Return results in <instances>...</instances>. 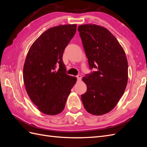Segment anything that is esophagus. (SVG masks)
Wrapping results in <instances>:
<instances>
[{"instance_id":"34e87169","label":"esophagus","mask_w":147,"mask_h":147,"mask_svg":"<svg viewBox=\"0 0 147 147\" xmlns=\"http://www.w3.org/2000/svg\"><path fill=\"white\" fill-rule=\"evenodd\" d=\"M77 78L78 81H80L81 79H82V75H78L77 76Z\"/></svg>"}]
</instances>
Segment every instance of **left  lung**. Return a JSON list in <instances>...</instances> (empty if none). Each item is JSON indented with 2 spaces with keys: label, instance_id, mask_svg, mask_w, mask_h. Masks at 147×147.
Instances as JSON below:
<instances>
[{
  "label": "left lung",
  "instance_id": "obj_1",
  "mask_svg": "<svg viewBox=\"0 0 147 147\" xmlns=\"http://www.w3.org/2000/svg\"><path fill=\"white\" fill-rule=\"evenodd\" d=\"M90 68L96 71L83 78L87 90L81 96L84 109L94 115L113 110L126 88L128 65L125 52L106 28L94 24L78 26Z\"/></svg>",
  "mask_w": 147,
  "mask_h": 147
}]
</instances>
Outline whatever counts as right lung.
Masks as SVG:
<instances>
[{"instance_id": "right-lung-1", "label": "right lung", "mask_w": 147, "mask_h": 147, "mask_svg": "<svg viewBox=\"0 0 147 147\" xmlns=\"http://www.w3.org/2000/svg\"><path fill=\"white\" fill-rule=\"evenodd\" d=\"M76 29L77 24L48 29L33 43L26 56L23 67L26 91L37 109L46 115L63 112L77 82L76 77L66 74L63 61L64 51Z\"/></svg>"}]
</instances>
